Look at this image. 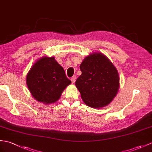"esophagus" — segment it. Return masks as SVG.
I'll return each mask as SVG.
<instances>
[{"instance_id": "1", "label": "esophagus", "mask_w": 152, "mask_h": 152, "mask_svg": "<svg viewBox=\"0 0 152 152\" xmlns=\"http://www.w3.org/2000/svg\"><path fill=\"white\" fill-rule=\"evenodd\" d=\"M71 82H72V83H74L75 82V81H76V76H73L72 77H71Z\"/></svg>"}]
</instances>
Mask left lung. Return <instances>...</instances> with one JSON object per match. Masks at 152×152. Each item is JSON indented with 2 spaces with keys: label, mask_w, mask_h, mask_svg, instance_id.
I'll use <instances>...</instances> for the list:
<instances>
[{
  "label": "left lung",
  "mask_w": 152,
  "mask_h": 152,
  "mask_svg": "<svg viewBox=\"0 0 152 152\" xmlns=\"http://www.w3.org/2000/svg\"><path fill=\"white\" fill-rule=\"evenodd\" d=\"M80 68L82 75L75 85L84 103L95 109L110 104L120 87L118 70L110 60L94 52L84 58Z\"/></svg>",
  "instance_id": "obj_1"
}]
</instances>
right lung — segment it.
I'll return each instance as SVG.
<instances>
[{
    "mask_svg": "<svg viewBox=\"0 0 152 152\" xmlns=\"http://www.w3.org/2000/svg\"><path fill=\"white\" fill-rule=\"evenodd\" d=\"M26 84L32 96L44 104L57 102L71 83L54 56H43L34 63L26 75Z\"/></svg>",
    "mask_w": 152,
    "mask_h": 152,
    "instance_id": "right-lung-1",
    "label": "right lung"
}]
</instances>
